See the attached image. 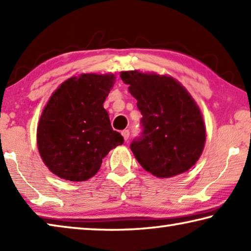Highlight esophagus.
Segmentation results:
<instances>
[{
    "label": "esophagus",
    "mask_w": 251,
    "mask_h": 251,
    "mask_svg": "<svg viewBox=\"0 0 251 251\" xmlns=\"http://www.w3.org/2000/svg\"><path fill=\"white\" fill-rule=\"evenodd\" d=\"M122 135H123V137H124L125 141H127V139L129 138V130H128V129L123 130V131H122Z\"/></svg>",
    "instance_id": "1"
}]
</instances>
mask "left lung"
Masks as SVG:
<instances>
[{
    "label": "left lung",
    "mask_w": 251,
    "mask_h": 251,
    "mask_svg": "<svg viewBox=\"0 0 251 251\" xmlns=\"http://www.w3.org/2000/svg\"><path fill=\"white\" fill-rule=\"evenodd\" d=\"M142 113L143 131L130 144L135 158L159 178L179 175L201 157L206 128L196 101L172 76L122 72Z\"/></svg>",
    "instance_id": "1"
}]
</instances>
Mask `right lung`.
<instances>
[{
    "instance_id": "right-lung-1",
    "label": "right lung",
    "mask_w": 251,
    "mask_h": 251,
    "mask_svg": "<svg viewBox=\"0 0 251 251\" xmlns=\"http://www.w3.org/2000/svg\"><path fill=\"white\" fill-rule=\"evenodd\" d=\"M114 82L113 74H82L65 80L50 96L37 126V147L59 178L90 179L109 151L124 143L103 106Z\"/></svg>"
}]
</instances>
